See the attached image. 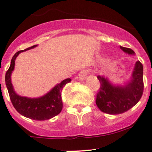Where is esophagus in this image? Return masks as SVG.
Wrapping results in <instances>:
<instances>
[{
  "mask_svg": "<svg viewBox=\"0 0 152 152\" xmlns=\"http://www.w3.org/2000/svg\"><path fill=\"white\" fill-rule=\"evenodd\" d=\"M87 73H88V71L87 69H83L79 72V80H84L86 79V76H87Z\"/></svg>",
  "mask_w": 152,
  "mask_h": 152,
  "instance_id": "34e87169",
  "label": "esophagus"
}]
</instances>
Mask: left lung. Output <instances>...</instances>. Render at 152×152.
Returning <instances> with one entry per match:
<instances>
[{
	"instance_id": "1",
	"label": "left lung",
	"mask_w": 152,
	"mask_h": 152,
	"mask_svg": "<svg viewBox=\"0 0 152 152\" xmlns=\"http://www.w3.org/2000/svg\"><path fill=\"white\" fill-rule=\"evenodd\" d=\"M128 54L135 52L130 48L120 46ZM100 82L99 91L96 96V104L100 110L108 114H120L129 110L142 98L144 90L143 66L140 61L135 64L132 79L124 86H113L103 76H97Z\"/></svg>"
}]
</instances>
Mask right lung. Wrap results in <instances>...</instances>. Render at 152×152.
Listing matches in <instances>:
<instances>
[{
  "label": "right lung",
  "instance_id": "add662e5",
  "mask_svg": "<svg viewBox=\"0 0 152 152\" xmlns=\"http://www.w3.org/2000/svg\"><path fill=\"white\" fill-rule=\"evenodd\" d=\"M37 45L25 50H20L13 55L10 66L5 75V82L10 101L17 112L21 115L32 120H45L55 117L62 110L63 102L61 99V91L65 85L69 83L71 79L69 78L64 79V81L55 86V87H54L48 93L40 98H30L17 95L13 90L10 78L12 72L14 69L15 60L21 52L34 48Z\"/></svg>",
  "mask_w": 152,
  "mask_h": 152
}]
</instances>
